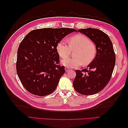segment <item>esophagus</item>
<instances>
[{"instance_id": "esophagus-1", "label": "esophagus", "mask_w": 128, "mask_h": 128, "mask_svg": "<svg viewBox=\"0 0 128 128\" xmlns=\"http://www.w3.org/2000/svg\"><path fill=\"white\" fill-rule=\"evenodd\" d=\"M65 70H66V72H68L70 70V69H69L68 68H65Z\"/></svg>"}]
</instances>
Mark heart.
I'll return each instance as SVG.
<instances>
[{"label":"heart","instance_id":"obj_1","mask_svg":"<svg viewBox=\"0 0 128 128\" xmlns=\"http://www.w3.org/2000/svg\"><path fill=\"white\" fill-rule=\"evenodd\" d=\"M69 44L64 40L60 41L56 46L59 56L62 58L61 63L69 68H77L83 64L88 66L91 63L96 56V47L91 43L88 38L83 34H78L70 38ZM77 48L74 54V58H66L71 49Z\"/></svg>","mask_w":128,"mask_h":128}]
</instances>
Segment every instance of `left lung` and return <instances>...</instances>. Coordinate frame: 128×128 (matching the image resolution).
I'll list each match as a JSON object with an SVG mask.
<instances>
[{"instance_id":"obj_1","label":"left lung","mask_w":128,"mask_h":128,"mask_svg":"<svg viewBox=\"0 0 128 128\" xmlns=\"http://www.w3.org/2000/svg\"><path fill=\"white\" fill-rule=\"evenodd\" d=\"M96 46L94 59L82 70H76L74 88L84 95H92L102 91L110 79L116 63V56L112 41L107 34L97 28L78 30Z\"/></svg>"}]
</instances>
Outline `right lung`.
<instances>
[{
	"label": "right lung",
	"mask_w": 128,
	"mask_h": 128,
	"mask_svg": "<svg viewBox=\"0 0 128 128\" xmlns=\"http://www.w3.org/2000/svg\"><path fill=\"white\" fill-rule=\"evenodd\" d=\"M77 32L69 28H44L32 30L20 43L16 71L23 86L31 94L44 96L56 89L65 73L59 66L58 43L68 34Z\"/></svg>",
	"instance_id": "1"
}]
</instances>
